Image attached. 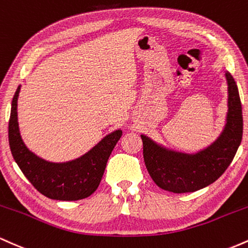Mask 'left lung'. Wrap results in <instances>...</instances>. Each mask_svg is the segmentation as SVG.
<instances>
[{
	"label": "left lung",
	"instance_id": "obj_1",
	"mask_svg": "<svg viewBox=\"0 0 248 248\" xmlns=\"http://www.w3.org/2000/svg\"><path fill=\"white\" fill-rule=\"evenodd\" d=\"M229 112L219 138L206 149L188 155L170 151L141 135L144 161L150 176L172 193L198 191L216 182L226 171L243 139V108L235 80L226 72Z\"/></svg>",
	"mask_w": 248,
	"mask_h": 248
}]
</instances>
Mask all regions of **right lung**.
<instances>
[{"instance_id":"1","label":"right lung","mask_w":248,"mask_h":248,"mask_svg":"<svg viewBox=\"0 0 248 248\" xmlns=\"http://www.w3.org/2000/svg\"><path fill=\"white\" fill-rule=\"evenodd\" d=\"M17 88L12 102L9 119V146L18 168L43 196L56 200H79L98 187L113 147L122 137L116 130L104 137L88 154L66 163H50L27 149L19 135L17 122Z\"/></svg>"}]
</instances>
